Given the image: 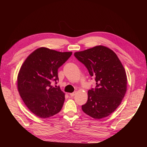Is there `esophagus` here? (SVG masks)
Wrapping results in <instances>:
<instances>
[{"label": "esophagus", "instance_id": "obj_1", "mask_svg": "<svg viewBox=\"0 0 147 147\" xmlns=\"http://www.w3.org/2000/svg\"><path fill=\"white\" fill-rule=\"evenodd\" d=\"M75 94H76V92H72V93H70L69 95H70L71 97H74V96L75 95Z\"/></svg>", "mask_w": 147, "mask_h": 147}]
</instances>
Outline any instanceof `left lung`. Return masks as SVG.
Masks as SVG:
<instances>
[{
    "mask_svg": "<svg viewBox=\"0 0 147 147\" xmlns=\"http://www.w3.org/2000/svg\"><path fill=\"white\" fill-rule=\"evenodd\" d=\"M94 78L96 88L88 92L83 112L94 119L109 116L121 104L127 88L125 70L117 55L107 47L96 46L74 53Z\"/></svg>",
    "mask_w": 147,
    "mask_h": 147,
    "instance_id": "left-lung-1",
    "label": "left lung"
}]
</instances>
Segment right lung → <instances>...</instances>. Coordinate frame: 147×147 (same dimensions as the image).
Segmentation results:
<instances>
[{
	"mask_svg": "<svg viewBox=\"0 0 147 147\" xmlns=\"http://www.w3.org/2000/svg\"><path fill=\"white\" fill-rule=\"evenodd\" d=\"M39 48L27 57L18 76V89L24 103L31 112L41 118L59 113L65 100L59 88L51 86L59 81L58 69L72 55Z\"/></svg>",
	"mask_w": 147,
	"mask_h": 147,
	"instance_id": "right-lung-1",
	"label": "right lung"
}]
</instances>
